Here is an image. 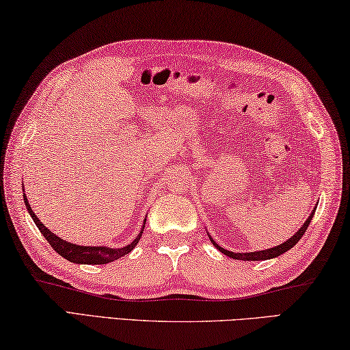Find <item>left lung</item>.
<instances>
[{
	"label": "left lung",
	"mask_w": 350,
	"mask_h": 350,
	"mask_svg": "<svg viewBox=\"0 0 350 350\" xmlns=\"http://www.w3.org/2000/svg\"><path fill=\"white\" fill-rule=\"evenodd\" d=\"M314 213H315V209L312 211V213H310V215H309V218L306 219V223L301 226V228L298 229L297 234L293 235V237H291V240H287V241H284L283 244H280V246H275V247H272V249L258 250V252H244V254H235V252H230V250H226V249H223V247H219L218 244L212 240V238H211V241H212L213 246H215L218 250H221V252H223L224 255L230 256V258H235V260H243V261H260V260H271V258H275V256H278V255H281V254L287 252V250L292 249V247L295 246V244H297L299 240H301V237L304 235V232L308 230V228H309V224H310V219L314 218Z\"/></svg>",
	"instance_id": "obj_1"
}]
</instances>
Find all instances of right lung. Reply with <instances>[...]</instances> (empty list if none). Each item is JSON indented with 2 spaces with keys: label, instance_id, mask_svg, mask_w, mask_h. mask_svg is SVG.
Here are the masks:
<instances>
[{
  "label": "right lung",
  "instance_id": "right-lung-1",
  "mask_svg": "<svg viewBox=\"0 0 350 350\" xmlns=\"http://www.w3.org/2000/svg\"><path fill=\"white\" fill-rule=\"evenodd\" d=\"M23 198H24V204H26L27 211L30 213V217H32L33 223L36 224V228L40 229L42 237L49 241L52 249L57 250V254L64 256L66 260L77 262V265H107V262H112L115 260L121 258V256L127 255L135 246H137V243L139 241V238L143 235V230H144V226H143V229H141L138 237L135 238L131 244H127V246L120 247V249H112L106 246H94V247L79 246V244H73V243H67L64 240H61L59 237L52 234V232L49 230L46 226H42L40 219L36 218L35 212L32 211V207H30L29 201L26 198V195H23ZM144 224H146V219H144Z\"/></svg>",
  "mask_w": 350,
  "mask_h": 350
}]
</instances>
